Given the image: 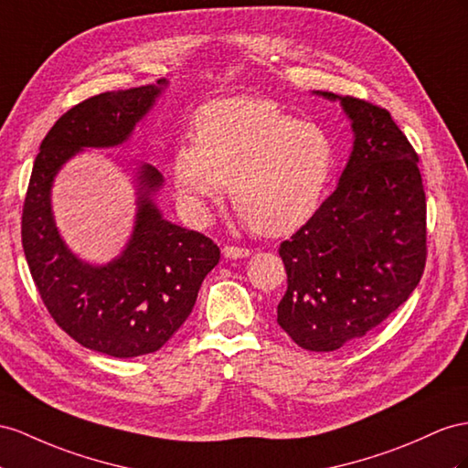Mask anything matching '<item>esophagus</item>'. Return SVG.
<instances>
[{
  "instance_id": "1",
  "label": "esophagus",
  "mask_w": 468,
  "mask_h": 468,
  "mask_svg": "<svg viewBox=\"0 0 468 468\" xmlns=\"http://www.w3.org/2000/svg\"><path fill=\"white\" fill-rule=\"evenodd\" d=\"M250 253H253V250L245 249V247H233V245L223 247V255H225L227 259H245V257H249Z\"/></svg>"
}]
</instances>
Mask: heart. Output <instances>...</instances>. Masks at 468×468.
Returning <instances> with one entry per match:
<instances>
[{
  "label": "heart",
  "mask_w": 468,
  "mask_h": 468,
  "mask_svg": "<svg viewBox=\"0 0 468 468\" xmlns=\"http://www.w3.org/2000/svg\"><path fill=\"white\" fill-rule=\"evenodd\" d=\"M191 140L172 154L177 197L194 219L207 218L229 184L233 206L255 231L281 237L316 213L334 172L324 128L253 97L215 101L197 111Z\"/></svg>",
  "instance_id": "obj_1"
}]
</instances>
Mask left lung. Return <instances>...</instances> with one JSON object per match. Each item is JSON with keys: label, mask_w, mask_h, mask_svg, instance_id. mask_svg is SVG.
Returning <instances> with one entry per match:
<instances>
[{"label": "left lung", "mask_w": 468, "mask_h": 468, "mask_svg": "<svg viewBox=\"0 0 468 468\" xmlns=\"http://www.w3.org/2000/svg\"><path fill=\"white\" fill-rule=\"evenodd\" d=\"M354 148L338 187L279 255L286 292L279 326L310 352H334L379 326L421 281L427 203L410 140L381 106L334 92Z\"/></svg>", "instance_id": "1"}]
</instances>
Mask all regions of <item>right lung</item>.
Returning <instances> with one entry per match:
<instances>
[{
    "label": "right lung",
    "mask_w": 468,
    "mask_h": 468,
    "mask_svg": "<svg viewBox=\"0 0 468 468\" xmlns=\"http://www.w3.org/2000/svg\"><path fill=\"white\" fill-rule=\"evenodd\" d=\"M165 85L160 79L155 85L102 92L67 111L41 142L23 203V250L47 310L80 346L112 357L152 354L174 336L203 279L219 262V247L162 218L152 196L164 177L142 164L126 249L106 265H90L58 235L51 187L63 164L80 150L124 144Z\"/></svg>",
    "instance_id": "right-lung-1"
}]
</instances>
